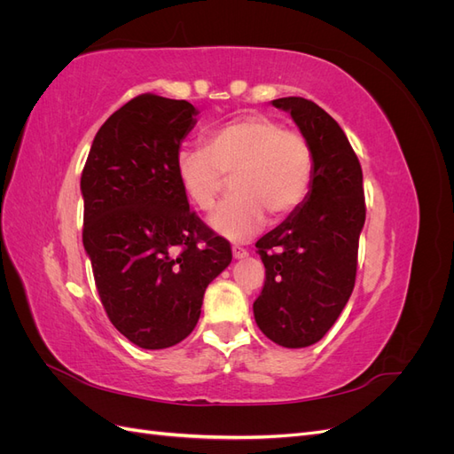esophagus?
Returning <instances> with one entry per match:
<instances>
[{"mask_svg": "<svg viewBox=\"0 0 454 454\" xmlns=\"http://www.w3.org/2000/svg\"><path fill=\"white\" fill-rule=\"evenodd\" d=\"M232 255H235L237 259H242V257L248 255V250L242 248V246H239V244H235V246H232Z\"/></svg>", "mask_w": 454, "mask_h": 454, "instance_id": "obj_1", "label": "esophagus"}]
</instances>
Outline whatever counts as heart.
<instances>
[{"label": "heart", "instance_id": "b5f03b06", "mask_svg": "<svg viewBox=\"0 0 454 454\" xmlns=\"http://www.w3.org/2000/svg\"><path fill=\"white\" fill-rule=\"evenodd\" d=\"M176 177L199 210H212L231 177L232 197L210 215V227L246 240L263 227L265 214L282 222L297 212L314 184V151L305 134L284 129L269 114H246L202 134V147L174 157Z\"/></svg>", "mask_w": 454, "mask_h": 454}]
</instances>
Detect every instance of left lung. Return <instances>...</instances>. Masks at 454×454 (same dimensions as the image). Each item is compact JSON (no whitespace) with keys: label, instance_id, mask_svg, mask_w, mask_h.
<instances>
[{"label":"left lung","instance_id":"8db88e82","mask_svg":"<svg viewBox=\"0 0 454 454\" xmlns=\"http://www.w3.org/2000/svg\"><path fill=\"white\" fill-rule=\"evenodd\" d=\"M290 112L314 151V184L297 212L259 239L265 284L254 301L261 332L286 348L318 342L354 290L365 223L360 160L320 106L299 96L272 100Z\"/></svg>","mask_w":454,"mask_h":454}]
</instances>
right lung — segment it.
<instances>
[{
	"label": "right lung",
	"mask_w": 454,
	"mask_h": 454,
	"mask_svg": "<svg viewBox=\"0 0 454 454\" xmlns=\"http://www.w3.org/2000/svg\"><path fill=\"white\" fill-rule=\"evenodd\" d=\"M187 100L140 94L96 132L81 174L83 246L104 310L147 350L193 332L231 244L189 210L174 157L195 125Z\"/></svg>",
	"instance_id": "obj_1"
}]
</instances>
